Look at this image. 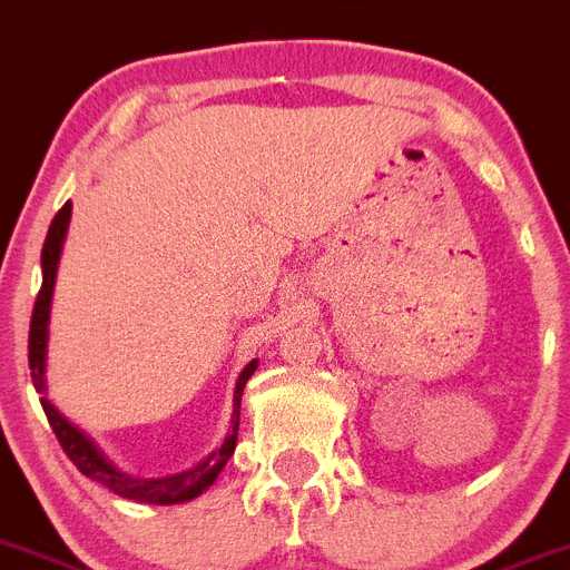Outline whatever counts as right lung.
I'll return each instance as SVG.
<instances>
[{"label": "right lung", "instance_id": "1", "mask_svg": "<svg viewBox=\"0 0 570 570\" xmlns=\"http://www.w3.org/2000/svg\"><path fill=\"white\" fill-rule=\"evenodd\" d=\"M69 218H72V204H63L61 213L52 218L50 232H47L45 248H41V291L36 296V307H32L30 318V344H27V357H30V375L32 386L38 394H45V370H47V327H50V305H52V291H56V274H58V259H61L63 240H67ZM257 370V357L248 363L246 370L240 372L235 386V400H232V431L224 439L218 451L209 453L200 464H195L193 470H184L178 475H167V479H134V475L122 473V470L114 468L100 451L97 444L86 436L80 428H75L67 416H61V411L50 403L47 397H41V409H45L47 420H50L52 431H56L58 442H61L63 453L72 459L75 468L83 475H89L91 481H100L102 487H108L117 495L128 498V501L139 503H184L198 498L200 492L213 487V481L218 479L220 470L226 468L229 456L235 453L237 444V428H240V397L243 389H246L248 377Z\"/></svg>", "mask_w": 570, "mask_h": 570}]
</instances>
